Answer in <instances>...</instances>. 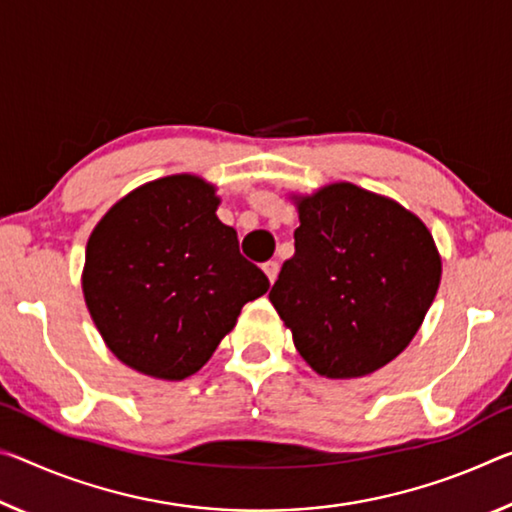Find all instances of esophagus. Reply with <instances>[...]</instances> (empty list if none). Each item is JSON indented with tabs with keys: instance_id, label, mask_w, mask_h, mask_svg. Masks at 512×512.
Wrapping results in <instances>:
<instances>
[{
	"instance_id": "1",
	"label": "esophagus",
	"mask_w": 512,
	"mask_h": 512,
	"mask_svg": "<svg viewBox=\"0 0 512 512\" xmlns=\"http://www.w3.org/2000/svg\"><path fill=\"white\" fill-rule=\"evenodd\" d=\"M264 273H266V278H269V282L273 285L275 282V278H278V271H280V266H278V262H275V259H269V262H266L264 266Z\"/></svg>"
}]
</instances>
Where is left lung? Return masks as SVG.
<instances>
[{"mask_svg": "<svg viewBox=\"0 0 512 512\" xmlns=\"http://www.w3.org/2000/svg\"><path fill=\"white\" fill-rule=\"evenodd\" d=\"M294 200L296 253L269 300L319 376H367L417 335L440 287V253L415 214L351 182Z\"/></svg>", "mask_w": 512, "mask_h": 512, "instance_id": "obj_1", "label": "left lung"}]
</instances>
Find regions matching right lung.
<instances>
[{
    "label": "right lung",
    "mask_w": 512,
    "mask_h": 512,
    "mask_svg": "<svg viewBox=\"0 0 512 512\" xmlns=\"http://www.w3.org/2000/svg\"><path fill=\"white\" fill-rule=\"evenodd\" d=\"M216 186L168 175L118 200L86 246L81 289L104 344L127 367L184 380L205 367L269 278L218 221Z\"/></svg>",
    "instance_id": "add662e5"
}]
</instances>
